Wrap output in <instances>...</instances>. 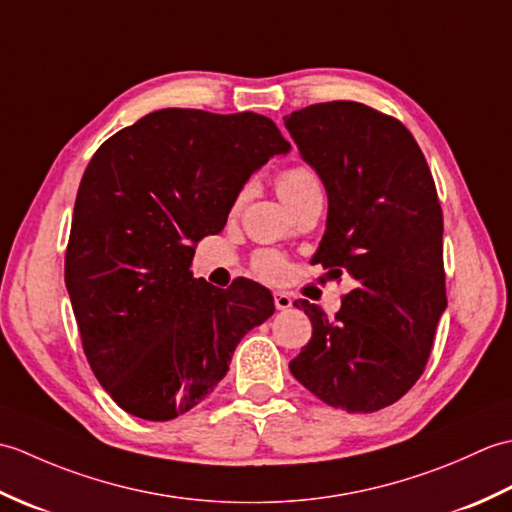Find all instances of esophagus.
I'll return each instance as SVG.
<instances>
[{
    "label": "esophagus",
    "instance_id": "obj_1",
    "mask_svg": "<svg viewBox=\"0 0 512 512\" xmlns=\"http://www.w3.org/2000/svg\"><path fill=\"white\" fill-rule=\"evenodd\" d=\"M292 306V297L284 290H277L275 292V308L277 310H288Z\"/></svg>",
    "mask_w": 512,
    "mask_h": 512
}]
</instances>
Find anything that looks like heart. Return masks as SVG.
I'll list each match as a JSON object with an SVG mask.
<instances>
[{"instance_id":"obj_1","label":"heart","mask_w":512,"mask_h":512,"mask_svg":"<svg viewBox=\"0 0 512 512\" xmlns=\"http://www.w3.org/2000/svg\"><path fill=\"white\" fill-rule=\"evenodd\" d=\"M277 191H279V198L286 204H290L303 198V195L321 191V182L317 178V173L308 167H290L277 178ZM242 200H244V193L239 195V202ZM255 270L264 279H279L284 275L286 264L284 259L275 253H262L255 259Z\"/></svg>"}]
</instances>
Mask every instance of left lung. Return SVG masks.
I'll return each mask as SVG.
<instances>
[{"label": "left lung", "mask_w": 512, "mask_h": 512, "mask_svg": "<svg viewBox=\"0 0 512 512\" xmlns=\"http://www.w3.org/2000/svg\"><path fill=\"white\" fill-rule=\"evenodd\" d=\"M284 125L328 193L312 262L352 281L334 319L295 301L312 339L290 372L330 407L372 413L416 385L447 308L436 184L409 129L363 103L310 105Z\"/></svg>", "instance_id": "8db88e82"}]
</instances>
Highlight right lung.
<instances>
[{"label": "right lung", "instance_id": "add662e5", "mask_svg": "<svg viewBox=\"0 0 512 512\" xmlns=\"http://www.w3.org/2000/svg\"><path fill=\"white\" fill-rule=\"evenodd\" d=\"M290 143L253 112L158 110L114 134L85 169L65 286L94 376L136 418L193 409L226 376L237 343L273 317L270 290L193 279L202 237Z\"/></svg>", "mask_w": 512, "mask_h": 512}]
</instances>
